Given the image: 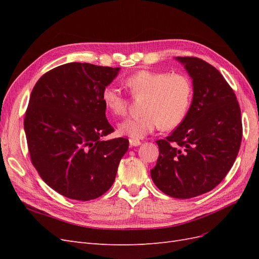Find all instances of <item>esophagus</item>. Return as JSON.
Here are the masks:
<instances>
[{
  "label": "esophagus",
  "mask_w": 259,
  "mask_h": 259,
  "mask_svg": "<svg viewBox=\"0 0 259 259\" xmlns=\"http://www.w3.org/2000/svg\"><path fill=\"white\" fill-rule=\"evenodd\" d=\"M130 145H131V147H138V146L142 145V142H140V140H138V139L131 138L130 139Z\"/></svg>",
  "instance_id": "esophagus-1"
}]
</instances>
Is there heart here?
<instances>
[{"label":"heart","instance_id":"heart-1","mask_svg":"<svg viewBox=\"0 0 259 259\" xmlns=\"http://www.w3.org/2000/svg\"><path fill=\"white\" fill-rule=\"evenodd\" d=\"M123 83L132 95H146L147 98L145 114L130 116L119 124L122 135L140 139L160 126L173 130L185 120L192 98V84L185 74L139 70L125 77ZM101 99L113 115L126 112V97L116 86H105Z\"/></svg>","mask_w":259,"mask_h":259}]
</instances>
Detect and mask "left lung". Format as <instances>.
<instances>
[{
    "mask_svg": "<svg viewBox=\"0 0 259 259\" xmlns=\"http://www.w3.org/2000/svg\"><path fill=\"white\" fill-rule=\"evenodd\" d=\"M192 79L193 97L185 120L166 139L150 170L155 186L176 199H190L221 184L242 140L240 106L222 73L197 57H176Z\"/></svg>",
    "mask_w": 259,
    "mask_h": 259,
    "instance_id": "1",
    "label": "left lung"
}]
</instances>
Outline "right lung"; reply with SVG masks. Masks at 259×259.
Instances as JSON below:
<instances>
[{
    "instance_id": "obj_1",
    "label": "right lung",
    "mask_w": 259,
    "mask_h": 259,
    "mask_svg": "<svg viewBox=\"0 0 259 259\" xmlns=\"http://www.w3.org/2000/svg\"><path fill=\"white\" fill-rule=\"evenodd\" d=\"M119 71L69 62L42 75L31 92L23 121L31 162L66 198L96 199L114 183L128 139H104L114 130L101 92Z\"/></svg>"
}]
</instances>
